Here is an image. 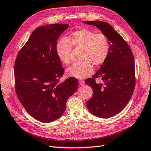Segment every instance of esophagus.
Listing matches in <instances>:
<instances>
[{"label": "esophagus", "instance_id": "esophagus-1", "mask_svg": "<svg viewBox=\"0 0 151 151\" xmlns=\"http://www.w3.org/2000/svg\"><path fill=\"white\" fill-rule=\"evenodd\" d=\"M79 84H80V85H84V84H85V81H83V80H79Z\"/></svg>", "mask_w": 151, "mask_h": 151}]
</instances>
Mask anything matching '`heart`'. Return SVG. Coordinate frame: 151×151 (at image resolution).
I'll use <instances>...</instances> for the list:
<instances>
[{
	"label": "heart",
	"instance_id": "1",
	"mask_svg": "<svg viewBox=\"0 0 151 151\" xmlns=\"http://www.w3.org/2000/svg\"><path fill=\"white\" fill-rule=\"evenodd\" d=\"M73 47L83 48L80 56L83 60L69 67L66 70V74L81 79L92 73V65L99 66L107 60L110 52V42L104 33H96L88 28L72 32L67 39L61 38L56 46L58 57L65 65L71 62Z\"/></svg>",
	"mask_w": 151,
	"mask_h": 151
}]
</instances>
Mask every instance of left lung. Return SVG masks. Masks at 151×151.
Here are the masks:
<instances>
[{"mask_svg":"<svg viewBox=\"0 0 151 151\" xmlns=\"http://www.w3.org/2000/svg\"><path fill=\"white\" fill-rule=\"evenodd\" d=\"M98 27L110 42L107 60L92 78L85 81L93 91L86 103L89 111L99 118H108L118 114L130 100L135 88L134 58L129 45L107 22L83 21ZM100 78L103 82H96Z\"/></svg>","mask_w":151,"mask_h":151,"instance_id":"obj_1","label":"left lung"}]
</instances>
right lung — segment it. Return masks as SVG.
Masks as SVG:
<instances>
[{"instance_id":"right-lung-1","label":"right lung","mask_w":151,"mask_h":151,"mask_svg":"<svg viewBox=\"0 0 151 151\" xmlns=\"http://www.w3.org/2000/svg\"><path fill=\"white\" fill-rule=\"evenodd\" d=\"M69 25L54 24L39 27L19 51L14 65L17 96L35 119L50 122L59 118L78 82L70 77L62 83L64 68L56 52L57 39Z\"/></svg>"}]
</instances>
